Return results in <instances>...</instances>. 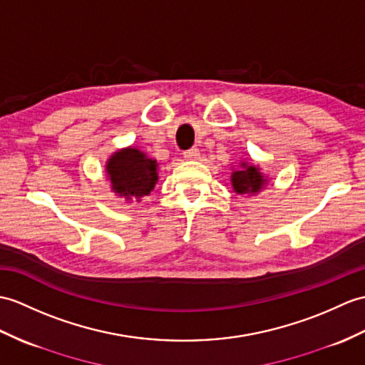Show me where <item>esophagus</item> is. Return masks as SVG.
<instances>
[{
  "label": "esophagus",
  "mask_w": 365,
  "mask_h": 365,
  "mask_svg": "<svg viewBox=\"0 0 365 365\" xmlns=\"http://www.w3.org/2000/svg\"><path fill=\"white\" fill-rule=\"evenodd\" d=\"M199 155H200V152H199L197 148H191V149L183 152V157H185L186 160H197Z\"/></svg>",
  "instance_id": "esophagus-1"
}]
</instances>
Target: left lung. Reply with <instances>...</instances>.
Segmentation results:
<instances>
[{
    "label": "left lung",
    "mask_w": 365,
    "mask_h": 365,
    "mask_svg": "<svg viewBox=\"0 0 365 365\" xmlns=\"http://www.w3.org/2000/svg\"><path fill=\"white\" fill-rule=\"evenodd\" d=\"M232 183L236 192L245 194L258 192L264 186L266 180L262 179L259 169H257L255 166H249L247 163H242L240 171H235L232 174Z\"/></svg>",
    "instance_id": "obj_1"
}]
</instances>
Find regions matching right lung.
<instances>
[{"label":"right lung","instance_id":"right-lung-1","mask_svg":"<svg viewBox=\"0 0 365 365\" xmlns=\"http://www.w3.org/2000/svg\"><path fill=\"white\" fill-rule=\"evenodd\" d=\"M107 174L115 192L125 199L148 196L158 180L155 160L135 148L113 154L107 163Z\"/></svg>","mask_w":365,"mask_h":365}]
</instances>
